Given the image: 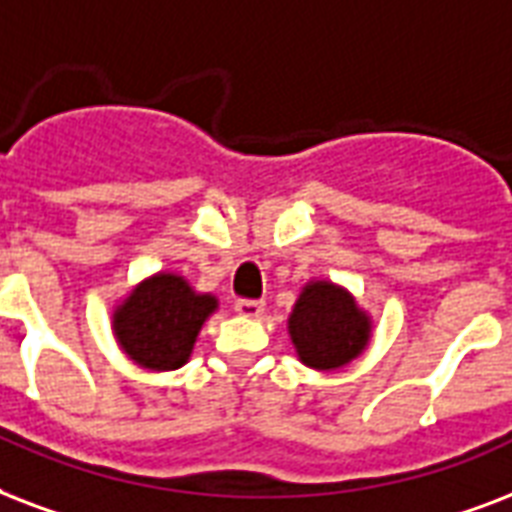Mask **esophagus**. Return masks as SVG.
I'll use <instances>...</instances> for the list:
<instances>
[{"mask_svg": "<svg viewBox=\"0 0 512 512\" xmlns=\"http://www.w3.org/2000/svg\"><path fill=\"white\" fill-rule=\"evenodd\" d=\"M235 312H237V315H243V318H261V315H264V301L237 299L235 301Z\"/></svg>", "mask_w": 512, "mask_h": 512, "instance_id": "esophagus-1", "label": "esophagus"}]
</instances>
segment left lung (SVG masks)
<instances>
[{"label": "left lung", "mask_w": 512, "mask_h": 512, "mask_svg": "<svg viewBox=\"0 0 512 512\" xmlns=\"http://www.w3.org/2000/svg\"><path fill=\"white\" fill-rule=\"evenodd\" d=\"M288 334L304 366L331 371L358 358L371 336V323L350 293L320 280L301 291L288 318Z\"/></svg>", "instance_id": "1"}]
</instances>
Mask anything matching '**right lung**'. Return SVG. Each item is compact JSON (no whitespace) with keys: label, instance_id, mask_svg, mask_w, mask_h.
I'll list each match as a JSON object with an SVG mask.
<instances>
[{"label":"right lung","instance_id":"1","mask_svg":"<svg viewBox=\"0 0 512 512\" xmlns=\"http://www.w3.org/2000/svg\"><path fill=\"white\" fill-rule=\"evenodd\" d=\"M216 310L211 293H194L178 275L149 277L114 312V334L138 366L181 368L192 355L205 318Z\"/></svg>","mask_w":512,"mask_h":512}]
</instances>
